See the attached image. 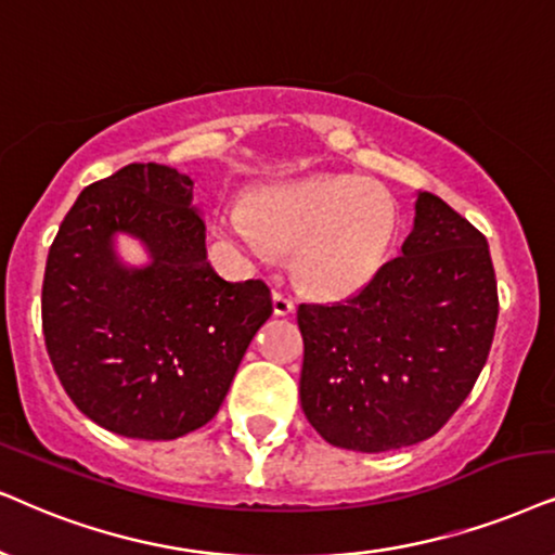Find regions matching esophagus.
I'll return each instance as SVG.
<instances>
[{"mask_svg": "<svg viewBox=\"0 0 555 555\" xmlns=\"http://www.w3.org/2000/svg\"><path fill=\"white\" fill-rule=\"evenodd\" d=\"M271 301H273V312L282 314V318H284V314H292V312H294V299L289 297V294L273 289Z\"/></svg>", "mask_w": 555, "mask_h": 555, "instance_id": "34e87169", "label": "esophagus"}]
</instances>
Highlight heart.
I'll return each mask as SVG.
<instances>
[{"instance_id": "obj_1", "label": "heart", "mask_w": 555, "mask_h": 555, "mask_svg": "<svg viewBox=\"0 0 555 555\" xmlns=\"http://www.w3.org/2000/svg\"><path fill=\"white\" fill-rule=\"evenodd\" d=\"M225 230L261 258L294 250L299 289L338 299L366 286L387 263L399 209L376 181L314 173L248 194L225 215Z\"/></svg>"}]
</instances>
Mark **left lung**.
I'll use <instances>...</instances> for the list:
<instances>
[{"label":"left lung","mask_w":555,"mask_h":555,"mask_svg":"<svg viewBox=\"0 0 555 555\" xmlns=\"http://www.w3.org/2000/svg\"><path fill=\"white\" fill-rule=\"evenodd\" d=\"M500 297L487 237L417 194L402 256L333 305H299V399L330 446L384 453L433 438L472 395Z\"/></svg>","instance_id":"left-lung-1"}]
</instances>
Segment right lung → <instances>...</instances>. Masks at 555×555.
Listing matches in <instances>:
<instances>
[{
	"instance_id": "obj_1",
	"label": "right lung",
	"mask_w": 555,
	"mask_h": 555,
	"mask_svg": "<svg viewBox=\"0 0 555 555\" xmlns=\"http://www.w3.org/2000/svg\"><path fill=\"white\" fill-rule=\"evenodd\" d=\"M192 186L171 166H125L83 189L48 250L55 376L83 415L125 438L173 440L207 425L273 312L261 279L233 284L209 266ZM115 232L135 234L152 266L125 270Z\"/></svg>"
}]
</instances>
